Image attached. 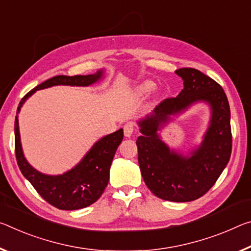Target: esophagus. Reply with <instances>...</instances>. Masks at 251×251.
<instances>
[{"mask_svg": "<svg viewBox=\"0 0 251 251\" xmlns=\"http://www.w3.org/2000/svg\"><path fill=\"white\" fill-rule=\"evenodd\" d=\"M135 132V125L133 123H127L124 126V134L126 137H130L133 135V133Z\"/></svg>", "mask_w": 251, "mask_h": 251, "instance_id": "esophagus-1", "label": "esophagus"}]
</instances>
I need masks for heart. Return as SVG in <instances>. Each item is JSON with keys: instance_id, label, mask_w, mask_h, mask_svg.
<instances>
[{"instance_id": "1", "label": "heart", "mask_w": 251, "mask_h": 251, "mask_svg": "<svg viewBox=\"0 0 251 251\" xmlns=\"http://www.w3.org/2000/svg\"><path fill=\"white\" fill-rule=\"evenodd\" d=\"M149 88H151V86H149V85L145 86V89H149Z\"/></svg>"}]
</instances>
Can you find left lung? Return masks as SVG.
<instances>
[{
	"label": "left lung",
	"instance_id": "8db88e82",
	"mask_svg": "<svg viewBox=\"0 0 251 251\" xmlns=\"http://www.w3.org/2000/svg\"><path fill=\"white\" fill-rule=\"evenodd\" d=\"M176 74L183 89L174 98L164 99L152 114L138 122V164L147 188L166 201L190 202L208 192L228 164L232 149L230 107L225 90L208 75L193 68ZM198 101L212 107V119L204 141L190 155L170 150L157 132L170 118Z\"/></svg>",
	"mask_w": 251,
	"mask_h": 251
}]
</instances>
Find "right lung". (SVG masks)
<instances>
[{
	"label": "right lung",
	"instance_id": "1",
	"mask_svg": "<svg viewBox=\"0 0 251 251\" xmlns=\"http://www.w3.org/2000/svg\"><path fill=\"white\" fill-rule=\"evenodd\" d=\"M104 70H98L94 75H55L40 83L21 99L18 107V113L22 105L31 95L37 90L49 88L52 86H89L101 79ZM18 113L15 116V156L23 176H25L37 192L51 205L60 210H78L86 208L96 202L109 181V170L117 147L124 137L123 128L117 132L106 135L100 138L82 160L60 176H47L33 169L23 154L20 141Z\"/></svg>",
	"mask_w": 251,
	"mask_h": 251
}]
</instances>
